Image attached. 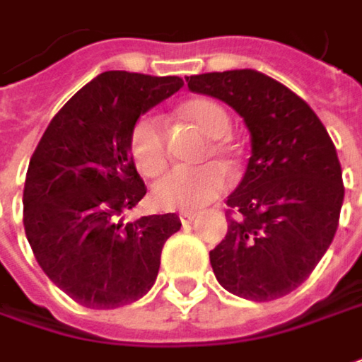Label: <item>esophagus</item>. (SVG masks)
Returning <instances> with one entry per match:
<instances>
[{
    "label": "esophagus",
    "mask_w": 362,
    "mask_h": 362,
    "mask_svg": "<svg viewBox=\"0 0 362 362\" xmlns=\"http://www.w3.org/2000/svg\"><path fill=\"white\" fill-rule=\"evenodd\" d=\"M194 220H196V214H192V212H184V214H180V222L186 226V224H192Z\"/></svg>",
    "instance_id": "34e87169"
}]
</instances>
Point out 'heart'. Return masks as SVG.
Wrapping results in <instances>:
<instances>
[{"label":"heart","instance_id":"b5f03b06","mask_svg":"<svg viewBox=\"0 0 362 362\" xmlns=\"http://www.w3.org/2000/svg\"><path fill=\"white\" fill-rule=\"evenodd\" d=\"M180 114L196 124L210 138H222L230 130V118L224 106L208 98H194L182 104ZM130 156L142 176L154 178L168 164L166 136L160 119L146 114L136 119L130 132ZM206 158L214 154L220 160H230V146L222 140L210 144ZM228 176L218 164H204L198 168H176L156 182L152 196L158 206L168 210H200L226 190Z\"/></svg>","mask_w":362,"mask_h":362}]
</instances>
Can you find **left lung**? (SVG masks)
<instances>
[{"instance_id":"left-lung-1","label":"left lung","mask_w":362,"mask_h":362,"mask_svg":"<svg viewBox=\"0 0 362 362\" xmlns=\"http://www.w3.org/2000/svg\"><path fill=\"white\" fill-rule=\"evenodd\" d=\"M243 116L252 156L228 196V232L210 250L216 281L248 300H274L310 276L339 228L343 170L303 98L255 69L186 78Z\"/></svg>"}]
</instances>
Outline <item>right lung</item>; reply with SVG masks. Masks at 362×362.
<instances>
[{
    "label": "right lung",
    "instance_id": "obj_1",
    "mask_svg": "<svg viewBox=\"0 0 362 362\" xmlns=\"http://www.w3.org/2000/svg\"><path fill=\"white\" fill-rule=\"evenodd\" d=\"M184 81L104 71L57 112L23 186V228L47 279L88 308H118L156 282L176 214L118 220L146 194L130 156L136 119Z\"/></svg>",
    "mask_w": 362,
    "mask_h": 362
}]
</instances>
